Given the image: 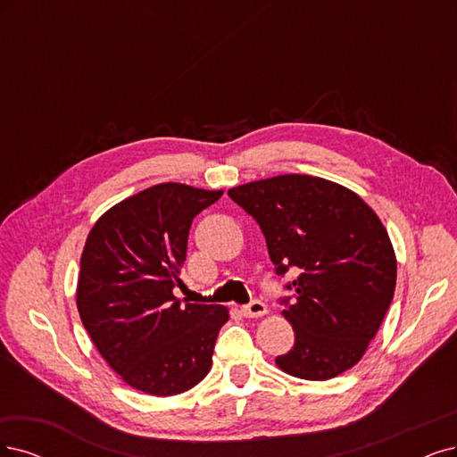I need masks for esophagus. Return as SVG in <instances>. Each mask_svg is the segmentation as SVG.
I'll return each instance as SVG.
<instances>
[{"label": "esophagus", "mask_w": 457, "mask_h": 457, "mask_svg": "<svg viewBox=\"0 0 457 457\" xmlns=\"http://www.w3.org/2000/svg\"><path fill=\"white\" fill-rule=\"evenodd\" d=\"M241 311L246 318H260V316L267 314V305H265V303L254 299V301H250L248 305H245Z\"/></svg>", "instance_id": "esophagus-1"}]
</instances>
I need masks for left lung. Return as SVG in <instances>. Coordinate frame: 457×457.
Returning a JSON list of instances; mask_svg holds the SVG:
<instances>
[{"label":"left lung","mask_w":457,"mask_h":457,"mask_svg":"<svg viewBox=\"0 0 457 457\" xmlns=\"http://www.w3.org/2000/svg\"><path fill=\"white\" fill-rule=\"evenodd\" d=\"M228 195L260 224L269 258L299 277L282 316L294 348L275 363L305 380H329L356 365L395 292L397 260L384 224L345 186L311 175H278L235 186Z\"/></svg>","instance_id":"left-lung-1"}]
</instances>
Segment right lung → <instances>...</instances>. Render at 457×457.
<instances>
[{
    "mask_svg": "<svg viewBox=\"0 0 457 457\" xmlns=\"http://www.w3.org/2000/svg\"><path fill=\"white\" fill-rule=\"evenodd\" d=\"M224 190L162 182L116 203L88 233L80 256L77 309L114 373L148 395L188 392L207 377L222 305L173 295L192 220Z\"/></svg>",
    "mask_w": 457,
    "mask_h": 457,
    "instance_id": "add662e5",
    "label": "right lung"
}]
</instances>
